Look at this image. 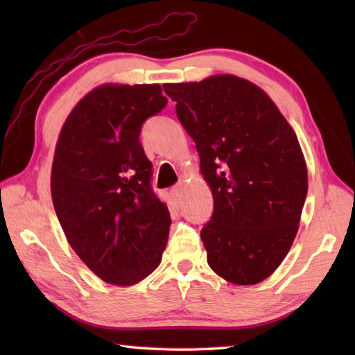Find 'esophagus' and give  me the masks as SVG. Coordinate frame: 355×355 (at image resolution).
Instances as JSON below:
<instances>
[{
    "label": "esophagus",
    "instance_id": "obj_1",
    "mask_svg": "<svg viewBox=\"0 0 355 355\" xmlns=\"http://www.w3.org/2000/svg\"><path fill=\"white\" fill-rule=\"evenodd\" d=\"M171 193H172V197L175 198V200H180V198H182V193H183V184H182V183H178L177 186H173L172 189H171Z\"/></svg>",
    "mask_w": 355,
    "mask_h": 355
}]
</instances>
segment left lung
<instances>
[{
	"mask_svg": "<svg viewBox=\"0 0 355 355\" xmlns=\"http://www.w3.org/2000/svg\"><path fill=\"white\" fill-rule=\"evenodd\" d=\"M163 89L212 189L214 214L200 233L209 267L232 284L262 282L288 253L306 198L296 134L259 87L232 74Z\"/></svg>",
	"mask_w": 355,
	"mask_h": 355,
	"instance_id": "obj_1",
	"label": "left lung"
}]
</instances>
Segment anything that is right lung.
Returning a JSON list of instances; mask_svg holds the SVG:
<instances>
[{
    "label": "right lung",
    "mask_w": 355,
    "mask_h": 355,
    "mask_svg": "<svg viewBox=\"0 0 355 355\" xmlns=\"http://www.w3.org/2000/svg\"><path fill=\"white\" fill-rule=\"evenodd\" d=\"M166 105L157 84L103 85L74 107L59 134L53 206L73 250L108 284L143 281L168 243L171 214L139 140Z\"/></svg>",
    "instance_id": "right-lung-1"
}]
</instances>
